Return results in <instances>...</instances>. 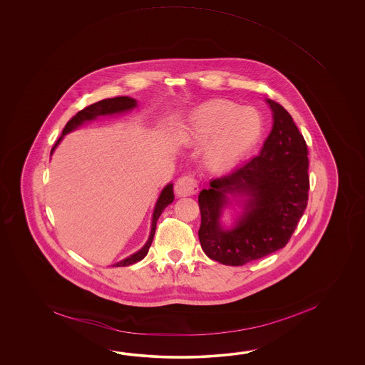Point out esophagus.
I'll use <instances>...</instances> for the list:
<instances>
[{"instance_id": "34e87169", "label": "esophagus", "mask_w": 365, "mask_h": 365, "mask_svg": "<svg viewBox=\"0 0 365 365\" xmlns=\"http://www.w3.org/2000/svg\"><path fill=\"white\" fill-rule=\"evenodd\" d=\"M200 186L197 180L194 179L193 176L187 175V176H182L180 178L176 184H175V193L178 194L179 197H187V195H193V194L198 193Z\"/></svg>"}]
</instances>
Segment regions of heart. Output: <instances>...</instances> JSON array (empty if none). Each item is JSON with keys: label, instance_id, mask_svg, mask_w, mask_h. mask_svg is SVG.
<instances>
[{"label": "heart", "instance_id": "b5f03b06", "mask_svg": "<svg viewBox=\"0 0 365 365\" xmlns=\"http://www.w3.org/2000/svg\"><path fill=\"white\" fill-rule=\"evenodd\" d=\"M262 117L257 109L230 101H212L194 109L186 120L184 138L202 145L205 160L212 170L239 163L261 138Z\"/></svg>", "mask_w": 365, "mask_h": 365}]
</instances>
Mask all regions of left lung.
<instances>
[{
  "mask_svg": "<svg viewBox=\"0 0 365 365\" xmlns=\"http://www.w3.org/2000/svg\"><path fill=\"white\" fill-rule=\"evenodd\" d=\"M272 129L259 155L223 178L211 180L198 195L200 242L206 256L242 266L286 247L308 203L309 160L303 134L291 115L267 99ZM245 197V211L231 230L220 225L227 194Z\"/></svg>",
  "mask_w": 365,
  "mask_h": 365,
  "instance_id": "8db88e82",
  "label": "left lung"
}]
</instances>
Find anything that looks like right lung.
I'll list each match as a JSON object with an SVG mask.
<instances>
[{
    "instance_id": "right-lung-1",
    "label": "right lung",
    "mask_w": 365,
    "mask_h": 365,
    "mask_svg": "<svg viewBox=\"0 0 365 365\" xmlns=\"http://www.w3.org/2000/svg\"><path fill=\"white\" fill-rule=\"evenodd\" d=\"M137 106V101H134L133 98L129 96H117V98H112V99H104V101H98V103H93L91 106L86 107V108L79 110L77 115L74 117H71L68 124L65 125L63 130H62L61 137L57 140L55 143V146L52 148L51 154L55 151V148H57V145L61 142L62 138L65 134L77 129L79 125L83 124L86 121H91L93 118H96L98 116H106V115H113V113H121V112H126V110H130ZM173 185L168 184V185L164 187L162 190V193L158 198L156 202L155 209H154V214H153V223H151V232H150V237H148V242L145 244V247L138 250L137 253H134L130 257L125 258L123 261L117 262L113 266H129V264H135L140 259H143L146 255L148 253V249L151 247V242L154 239V235H155L156 230V222L160 217V214L163 212V210L173 202Z\"/></svg>"
}]
</instances>
